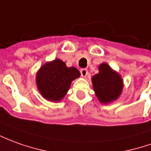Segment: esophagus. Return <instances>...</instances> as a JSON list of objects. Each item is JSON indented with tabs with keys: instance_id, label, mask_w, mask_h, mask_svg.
<instances>
[{
	"instance_id": "34e87169",
	"label": "esophagus",
	"mask_w": 151,
	"mask_h": 151,
	"mask_svg": "<svg viewBox=\"0 0 151 151\" xmlns=\"http://www.w3.org/2000/svg\"><path fill=\"white\" fill-rule=\"evenodd\" d=\"M80 73H81L82 77L86 78V75H87V73H88V71H87V69H86V68H82V69L80 70Z\"/></svg>"
}]
</instances>
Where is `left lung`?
<instances>
[{
	"mask_svg": "<svg viewBox=\"0 0 151 151\" xmlns=\"http://www.w3.org/2000/svg\"><path fill=\"white\" fill-rule=\"evenodd\" d=\"M98 68L99 73L91 78L93 90L101 104H109L122 94L123 80L119 73L106 63L101 64Z\"/></svg>",
	"mask_w": 151,
	"mask_h": 151,
	"instance_id": "left-lung-1",
	"label": "left lung"
}]
</instances>
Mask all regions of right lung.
Masks as SVG:
<instances>
[{"label": "right lung", "mask_w": 151, "mask_h": 151, "mask_svg": "<svg viewBox=\"0 0 151 151\" xmlns=\"http://www.w3.org/2000/svg\"><path fill=\"white\" fill-rule=\"evenodd\" d=\"M75 67H67L60 59L46 62L36 74V83L43 98L59 102L66 96L73 80L80 77Z\"/></svg>", "instance_id": "obj_1"}]
</instances>
